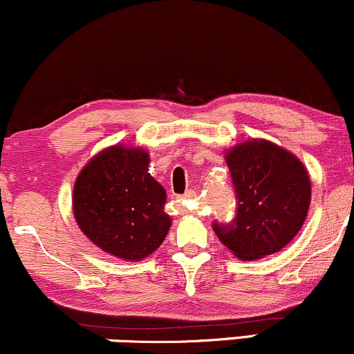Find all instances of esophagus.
I'll return each instance as SVG.
<instances>
[{"mask_svg":"<svg viewBox=\"0 0 354 354\" xmlns=\"http://www.w3.org/2000/svg\"><path fill=\"white\" fill-rule=\"evenodd\" d=\"M194 197H195L194 190H187L184 195H178V198H180V201H192Z\"/></svg>","mask_w":354,"mask_h":354,"instance_id":"1","label":"esophagus"}]
</instances>
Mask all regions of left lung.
Listing matches in <instances>:
<instances>
[{"label": "left lung", "instance_id": "obj_1", "mask_svg": "<svg viewBox=\"0 0 354 354\" xmlns=\"http://www.w3.org/2000/svg\"><path fill=\"white\" fill-rule=\"evenodd\" d=\"M236 194V214L214 230L236 259L250 261L280 252L308 215L311 182L303 162L265 139L245 140L225 152Z\"/></svg>", "mask_w": 354, "mask_h": 354}]
</instances>
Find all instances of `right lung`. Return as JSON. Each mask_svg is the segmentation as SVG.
Segmentation results:
<instances>
[{
  "label": "right lung",
  "mask_w": 354,
  "mask_h": 354,
  "mask_svg": "<svg viewBox=\"0 0 354 354\" xmlns=\"http://www.w3.org/2000/svg\"><path fill=\"white\" fill-rule=\"evenodd\" d=\"M149 152L115 144L91 159L74 182L73 212L95 247L120 260L149 257L165 240L172 218L164 187L149 174Z\"/></svg>",
  "instance_id": "obj_1"
}]
</instances>
